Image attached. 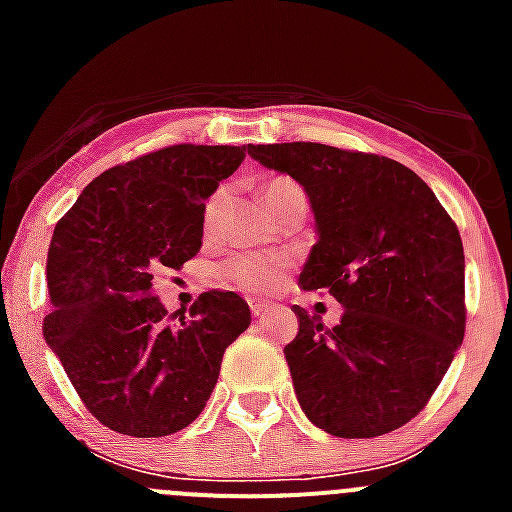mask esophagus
Listing matches in <instances>:
<instances>
[{
  "label": "esophagus",
  "mask_w": 512,
  "mask_h": 512,
  "mask_svg": "<svg viewBox=\"0 0 512 512\" xmlns=\"http://www.w3.org/2000/svg\"><path fill=\"white\" fill-rule=\"evenodd\" d=\"M267 309H270V302H265V299H250V312L255 314V317H262Z\"/></svg>",
  "instance_id": "34e87169"
}]
</instances>
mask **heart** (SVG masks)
Here are the masks:
<instances>
[{
    "label": "heart",
    "instance_id": "obj_1",
    "mask_svg": "<svg viewBox=\"0 0 512 512\" xmlns=\"http://www.w3.org/2000/svg\"><path fill=\"white\" fill-rule=\"evenodd\" d=\"M297 188L299 185L294 183V180L282 178V175L265 180L260 188V200L262 205H265L267 213H272V208H275L277 200H280L282 195ZM223 198L225 193L223 190H218V193L208 200V205H205V223L208 225H213L215 218H218ZM287 265H289L287 257H280V255H237L225 262L220 275L225 277V282H230L232 287L242 289V292L267 294V292H275V289L282 285Z\"/></svg>",
    "mask_w": 512,
    "mask_h": 512
}]
</instances>
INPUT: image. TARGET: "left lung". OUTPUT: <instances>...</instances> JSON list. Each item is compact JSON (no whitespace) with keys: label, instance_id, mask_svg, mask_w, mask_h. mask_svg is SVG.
I'll return each instance as SVG.
<instances>
[{"label":"left lung","instance_id":"obj_1","mask_svg":"<svg viewBox=\"0 0 512 512\" xmlns=\"http://www.w3.org/2000/svg\"><path fill=\"white\" fill-rule=\"evenodd\" d=\"M307 193L317 245L302 289L344 307L337 327L294 304L285 347L309 421L339 438H374L426 406L466 332V257L458 227L411 168L324 143L247 146Z\"/></svg>","mask_w":512,"mask_h":512}]
</instances>
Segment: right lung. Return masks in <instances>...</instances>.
I'll return each mask as SVG.
<instances>
[{
    "mask_svg": "<svg viewBox=\"0 0 512 512\" xmlns=\"http://www.w3.org/2000/svg\"><path fill=\"white\" fill-rule=\"evenodd\" d=\"M245 153L180 143L128 160L91 180L54 227L44 339L111 431L158 438L193 423L225 349L250 327L235 292H203L190 317L168 314L153 294V272L198 255L205 200Z\"/></svg>",
    "mask_w": 512,
    "mask_h": 512,
    "instance_id": "right-lung-1",
    "label": "right lung"
}]
</instances>
